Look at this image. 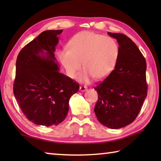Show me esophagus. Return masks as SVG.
<instances>
[{"instance_id":"obj_1","label":"esophagus","mask_w":161,"mask_h":161,"mask_svg":"<svg viewBox=\"0 0 161 161\" xmlns=\"http://www.w3.org/2000/svg\"><path fill=\"white\" fill-rule=\"evenodd\" d=\"M86 89H87V88H86V86H81L80 87V90L81 92H84V91H86Z\"/></svg>"}]
</instances>
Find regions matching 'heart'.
Segmentation results:
<instances>
[{"label": "heart", "instance_id": "1", "mask_svg": "<svg viewBox=\"0 0 161 161\" xmlns=\"http://www.w3.org/2000/svg\"><path fill=\"white\" fill-rule=\"evenodd\" d=\"M119 47L113 38L90 31L79 32L68 44V49L59 53V59L67 75L75 78L83 63L84 69L79 75L82 82L92 77L102 80L110 74L119 58Z\"/></svg>", "mask_w": 161, "mask_h": 161}]
</instances>
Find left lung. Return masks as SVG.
<instances>
[{
  "instance_id": "obj_1",
  "label": "left lung",
  "mask_w": 161,
  "mask_h": 161,
  "mask_svg": "<svg viewBox=\"0 0 161 161\" xmlns=\"http://www.w3.org/2000/svg\"><path fill=\"white\" fill-rule=\"evenodd\" d=\"M108 35L119 43V58L115 69L94 88L99 94L94 112L103 126L117 129L134 121L147 97L146 62L126 35Z\"/></svg>"
}]
</instances>
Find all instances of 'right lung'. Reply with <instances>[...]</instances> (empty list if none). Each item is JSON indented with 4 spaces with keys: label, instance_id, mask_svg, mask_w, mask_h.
<instances>
[{
    "label": "right lung",
    "instance_id": "obj_1",
    "mask_svg": "<svg viewBox=\"0 0 161 161\" xmlns=\"http://www.w3.org/2000/svg\"><path fill=\"white\" fill-rule=\"evenodd\" d=\"M62 32H42L22 49L16 60L13 93L26 118L37 125L62 123L71 96L80 89L77 81L59 72L54 53Z\"/></svg>",
    "mask_w": 161,
    "mask_h": 161
}]
</instances>
